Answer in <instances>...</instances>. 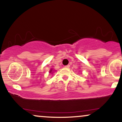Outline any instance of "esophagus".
I'll return each instance as SVG.
<instances>
[{"label":"esophagus","mask_w":122,"mask_h":122,"mask_svg":"<svg viewBox=\"0 0 122 122\" xmlns=\"http://www.w3.org/2000/svg\"><path fill=\"white\" fill-rule=\"evenodd\" d=\"M65 67H66V68H69V67H70V65H66V66H65Z\"/></svg>","instance_id":"34e87169"}]
</instances>
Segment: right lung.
Masks as SVG:
<instances>
[{
    "label": "right lung",
    "mask_w": 122,
    "mask_h": 122,
    "mask_svg": "<svg viewBox=\"0 0 122 122\" xmlns=\"http://www.w3.org/2000/svg\"><path fill=\"white\" fill-rule=\"evenodd\" d=\"M52 69H51V70H50V72H52Z\"/></svg>",
    "instance_id": "add662e5"
}]
</instances>
